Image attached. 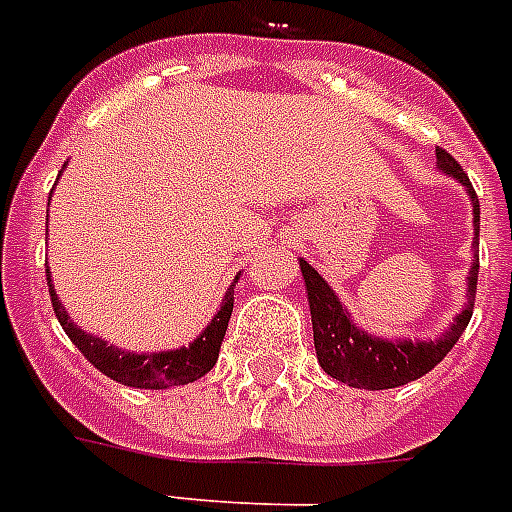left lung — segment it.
I'll list each match as a JSON object with an SVG mask.
<instances>
[{
  "label": "left lung",
  "instance_id": "1",
  "mask_svg": "<svg viewBox=\"0 0 512 512\" xmlns=\"http://www.w3.org/2000/svg\"><path fill=\"white\" fill-rule=\"evenodd\" d=\"M437 164L443 172L453 175L461 186H467V194L472 199V213H475V245L480 237V205L478 194L472 188L467 172L461 164L453 159L445 148H437ZM302 267V278L307 286V302H310V315H313V340L315 353H318V364L324 367L326 375L343 380L353 388H397L405 386L410 380L424 378L426 372H432L445 353L451 351L456 340H459L467 324L472 318V307H475V288H478V253L472 259L470 270V288H467V307L453 321L448 332L434 340V343H410V340H383V337H372V334L356 329L348 313L340 305V299L334 294L329 283H326L318 272L307 264L299 261Z\"/></svg>",
  "mask_w": 512,
  "mask_h": 512
}]
</instances>
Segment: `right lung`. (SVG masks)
<instances>
[{
    "label": "right lung",
    "mask_w": 512,
    "mask_h": 512,
    "mask_svg": "<svg viewBox=\"0 0 512 512\" xmlns=\"http://www.w3.org/2000/svg\"><path fill=\"white\" fill-rule=\"evenodd\" d=\"M237 283V280H234ZM48 288H51L53 313L59 318L61 329L67 332L72 343L78 345V351L86 356L96 370L105 372L107 378L118 380L124 386L134 388H167V386H183V383H194L202 378L205 372H210L218 361V351L224 343L226 326L232 318L234 307V286L226 291V299L221 310L215 313L205 332L199 334L194 343L188 348H178V351H161V353H124L107 345L99 337H91L83 329L69 321L67 310L61 307L56 291H53L51 275H48Z\"/></svg>",
    "instance_id": "add662e5"
}]
</instances>
